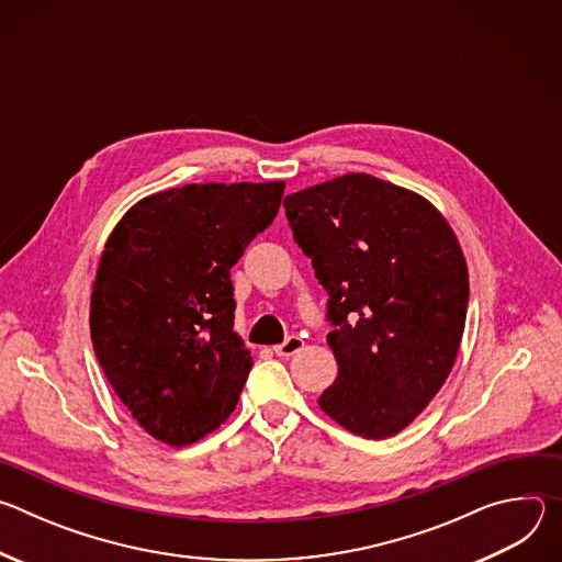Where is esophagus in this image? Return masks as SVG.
Masks as SVG:
<instances>
[{
	"label": "esophagus",
	"mask_w": 562,
	"mask_h": 562,
	"mask_svg": "<svg viewBox=\"0 0 562 562\" xmlns=\"http://www.w3.org/2000/svg\"><path fill=\"white\" fill-rule=\"evenodd\" d=\"M302 347H304V340L297 338V336H291V338H286L282 345H276L273 351H276V356H280V358H291V356L297 353Z\"/></svg>",
	"instance_id": "esophagus-1"
}]
</instances>
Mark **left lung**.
Segmentation results:
<instances>
[{"label": "left lung", "instance_id": "obj_1", "mask_svg": "<svg viewBox=\"0 0 562 562\" xmlns=\"http://www.w3.org/2000/svg\"><path fill=\"white\" fill-rule=\"evenodd\" d=\"M295 243L329 291L338 362L317 405L384 440L442 389L460 351L469 271L445 215L420 193L347 173L284 198Z\"/></svg>", "mask_w": 562, "mask_h": 562}]
</instances>
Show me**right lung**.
<instances>
[{"label": "right lung", "mask_w": 562, "mask_h": 562, "mask_svg": "<svg viewBox=\"0 0 562 562\" xmlns=\"http://www.w3.org/2000/svg\"><path fill=\"white\" fill-rule=\"evenodd\" d=\"M284 182L157 191L111 231L91 293V340L128 414L189 447L233 414L254 367L233 331L231 267L278 215Z\"/></svg>", "instance_id": "right-lung-1"}]
</instances>
